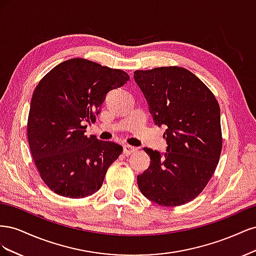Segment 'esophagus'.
I'll use <instances>...</instances> for the list:
<instances>
[{"instance_id":"obj_1","label":"esophagus","mask_w":256,"mask_h":256,"mask_svg":"<svg viewBox=\"0 0 256 256\" xmlns=\"http://www.w3.org/2000/svg\"><path fill=\"white\" fill-rule=\"evenodd\" d=\"M136 152V147H134V146H131V145H124V154H126V156H129V154H134V152Z\"/></svg>"}]
</instances>
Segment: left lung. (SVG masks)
<instances>
[{
	"label": "left lung",
	"mask_w": 256,
	"mask_h": 256,
	"mask_svg": "<svg viewBox=\"0 0 256 256\" xmlns=\"http://www.w3.org/2000/svg\"><path fill=\"white\" fill-rule=\"evenodd\" d=\"M134 80L156 125L166 127L164 156L150 148V168L138 176L142 194L166 207L189 203L204 190L222 150L220 106L206 85L178 66L136 70Z\"/></svg>",
	"instance_id": "8db88e82"
}]
</instances>
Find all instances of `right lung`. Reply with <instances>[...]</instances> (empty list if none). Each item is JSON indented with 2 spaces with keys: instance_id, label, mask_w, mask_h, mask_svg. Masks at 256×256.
<instances>
[{
  "instance_id": "add662e5",
  "label": "right lung",
  "mask_w": 256,
  "mask_h": 256,
  "mask_svg": "<svg viewBox=\"0 0 256 256\" xmlns=\"http://www.w3.org/2000/svg\"><path fill=\"white\" fill-rule=\"evenodd\" d=\"M129 79L120 69L76 58L62 62L37 84L28 140L38 173L56 194L82 198L102 187L122 147L84 131L96 122L108 92Z\"/></svg>"
}]
</instances>
